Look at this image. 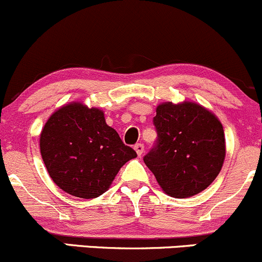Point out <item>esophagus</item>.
Wrapping results in <instances>:
<instances>
[{
  "label": "esophagus",
  "mask_w": 262,
  "mask_h": 262,
  "mask_svg": "<svg viewBox=\"0 0 262 262\" xmlns=\"http://www.w3.org/2000/svg\"><path fill=\"white\" fill-rule=\"evenodd\" d=\"M134 148H135V151H136V154L139 155V156H141V155L143 154V145H142V143H136Z\"/></svg>",
  "instance_id": "obj_1"
}]
</instances>
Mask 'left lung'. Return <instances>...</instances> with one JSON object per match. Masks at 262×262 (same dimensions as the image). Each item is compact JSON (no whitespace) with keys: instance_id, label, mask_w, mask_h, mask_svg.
I'll return each mask as SVG.
<instances>
[{"instance_id":"left-lung-1","label":"left lung","mask_w":262,"mask_h":262,"mask_svg":"<svg viewBox=\"0 0 262 262\" xmlns=\"http://www.w3.org/2000/svg\"><path fill=\"white\" fill-rule=\"evenodd\" d=\"M157 145L145 157L168 196L200 193L220 173L226 155L225 134L213 112L192 101L162 102L154 117Z\"/></svg>"}]
</instances>
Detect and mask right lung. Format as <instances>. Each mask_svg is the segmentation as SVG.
<instances>
[{
	"label": "right lung",
	"instance_id": "obj_1",
	"mask_svg": "<svg viewBox=\"0 0 262 262\" xmlns=\"http://www.w3.org/2000/svg\"><path fill=\"white\" fill-rule=\"evenodd\" d=\"M43 164L61 190L81 199H95L108 190L120 168L137 156L105 114L85 103H66L56 110L40 135Z\"/></svg>",
	"mask_w": 262,
	"mask_h": 262
}]
</instances>
